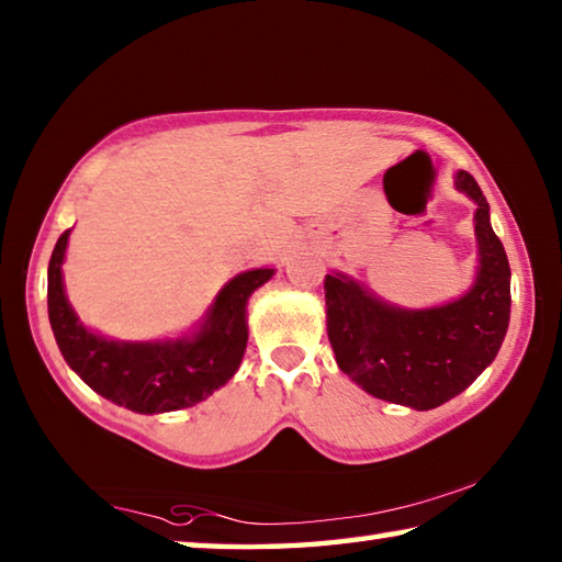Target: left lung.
I'll return each mask as SVG.
<instances>
[{
	"label": "left lung",
	"mask_w": 562,
	"mask_h": 562,
	"mask_svg": "<svg viewBox=\"0 0 562 562\" xmlns=\"http://www.w3.org/2000/svg\"><path fill=\"white\" fill-rule=\"evenodd\" d=\"M453 186L475 203L479 245L475 278L461 297L408 310L345 272L325 278L327 335L341 372L367 394L416 412L469 389L496 359L510 319V268L486 195L465 170L453 176Z\"/></svg>",
	"instance_id": "left-lung-1"
}]
</instances>
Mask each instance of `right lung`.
<instances>
[{
  "instance_id": "1",
  "label": "right lung",
  "mask_w": 562,
  "mask_h": 562,
  "mask_svg": "<svg viewBox=\"0 0 562 562\" xmlns=\"http://www.w3.org/2000/svg\"><path fill=\"white\" fill-rule=\"evenodd\" d=\"M69 235L56 240L46 297L56 345L83 384L136 414H166L195 406L231 382L247 347V300L272 278V268L235 274L186 335L123 341L83 325L66 297L61 265Z\"/></svg>"
}]
</instances>
